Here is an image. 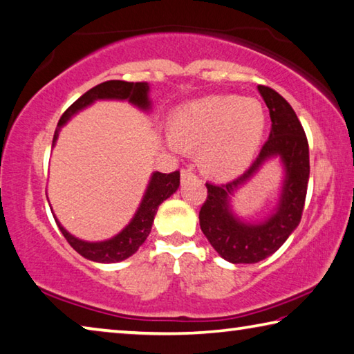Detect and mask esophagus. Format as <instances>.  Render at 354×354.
<instances>
[{"mask_svg": "<svg viewBox=\"0 0 354 354\" xmlns=\"http://www.w3.org/2000/svg\"><path fill=\"white\" fill-rule=\"evenodd\" d=\"M180 177H182V182H187L189 178H196V174L191 169H182Z\"/></svg>", "mask_w": 354, "mask_h": 354, "instance_id": "esophagus-1", "label": "esophagus"}]
</instances>
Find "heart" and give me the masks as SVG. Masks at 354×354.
Returning <instances> with one entry per match:
<instances>
[{"label":"heart","instance_id":"b5f03b06","mask_svg":"<svg viewBox=\"0 0 354 354\" xmlns=\"http://www.w3.org/2000/svg\"><path fill=\"white\" fill-rule=\"evenodd\" d=\"M266 121L263 104L255 97L205 96L177 109L166 142L174 153H187L188 146H201L203 167L219 178H232L255 158Z\"/></svg>","mask_w":354,"mask_h":354}]
</instances>
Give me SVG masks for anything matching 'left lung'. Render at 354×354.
<instances>
[{
  "instance_id": "left-lung-1",
  "label": "left lung",
  "mask_w": 354,
  "mask_h": 354,
  "mask_svg": "<svg viewBox=\"0 0 354 354\" xmlns=\"http://www.w3.org/2000/svg\"><path fill=\"white\" fill-rule=\"evenodd\" d=\"M269 109L272 129L258 158L243 176L227 185L207 183L208 197L199 213L203 234L219 255L233 264H253L270 257L300 224L309 180L308 140L295 111L281 95L258 85ZM278 158L283 180L274 209L264 220L249 223L234 213L231 197L270 159Z\"/></svg>"
}]
</instances>
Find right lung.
<instances>
[{"label":"right lung","mask_w":354,"mask_h":354,"mask_svg":"<svg viewBox=\"0 0 354 354\" xmlns=\"http://www.w3.org/2000/svg\"><path fill=\"white\" fill-rule=\"evenodd\" d=\"M149 91H151V86L146 82H126V80H107V82L93 86L91 90L84 93L76 102L71 104L70 107L66 109L65 113L62 115L57 124V129H55L54 132L53 147L55 146V142H57L60 129L64 127L74 115H77L79 111L90 107V105H93L96 101H127L129 104L135 105L136 109H140L141 111H146L147 113V111L152 110V101L151 97H149ZM178 185H180V172L178 171L171 174H163L158 171L152 172L133 218L130 219L129 224L124 227L120 233L105 241L90 243V241L79 239L62 227L54 213L53 216L55 219V224L60 228L62 234H64L65 239L70 243V245L79 253V255H82L84 258L95 263H120L124 261V259H127L129 257H132L133 253L140 249V245L145 243L149 233H151L158 205L163 201H166L167 197H171L176 193L178 189Z\"/></svg>","instance_id":"1"}]
</instances>
